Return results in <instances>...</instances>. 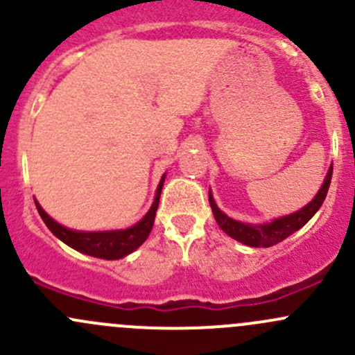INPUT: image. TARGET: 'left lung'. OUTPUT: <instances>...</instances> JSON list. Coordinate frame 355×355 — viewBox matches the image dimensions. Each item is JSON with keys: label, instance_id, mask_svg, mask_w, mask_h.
Here are the masks:
<instances>
[{"label": "left lung", "instance_id": "1", "mask_svg": "<svg viewBox=\"0 0 355 355\" xmlns=\"http://www.w3.org/2000/svg\"><path fill=\"white\" fill-rule=\"evenodd\" d=\"M331 173H333V164L328 171L327 178H324V184L321 185L320 192L316 194V198L311 200L307 206H304L302 209L297 211V213L288 214V216L278 218V220L271 221V223L264 225H249L242 223V221L234 220V218H228L227 214L221 213L218 209L216 202H214L213 196L209 194V206L213 209L214 220L220 225L221 230L227 235H230L235 241L242 242V244L250 245V247H271L278 242H282L284 239L290 237L293 232H297L299 228H302L311 218L316 214V211L320 209L321 204H323L324 198L328 194V189H330L331 182Z\"/></svg>", "mask_w": 355, "mask_h": 355}]
</instances>
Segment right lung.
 Masks as SVG:
<instances>
[{"mask_svg": "<svg viewBox=\"0 0 355 355\" xmlns=\"http://www.w3.org/2000/svg\"><path fill=\"white\" fill-rule=\"evenodd\" d=\"M163 182L164 178H161L159 185H157L155 202H153L151 209L148 211V214H146L137 225L127 228V230H116V232L68 230V228L62 227L60 223H56L53 218H49L37 202H35V207H37L39 214H41L46 227H48L49 230L60 239V241L65 242L67 245H70L71 249L78 250V252H84L92 257H101V259H120V257H125L127 254L134 252V250L141 244H144L146 239H148L149 234H151L153 225H155L157 204H159L161 189H163Z\"/></svg>", "mask_w": 355, "mask_h": 355, "instance_id": "right-lung-1", "label": "right lung"}]
</instances>
